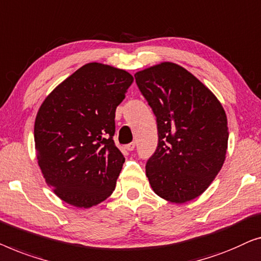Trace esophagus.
Returning a JSON list of instances; mask_svg holds the SVG:
<instances>
[{"mask_svg": "<svg viewBox=\"0 0 261 261\" xmlns=\"http://www.w3.org/2000/svg\"><path fill=\"white\" fill-rule=\"evenodd\" d=\"M135 148H136V143H135V142L129 143V144L125 145V149L129 150V151H132V150H134Z\"/></svg>", "mask_w": 261, "mask_h": 261, "instance_id": "34e87169", "label": "esophagus"}]
</instances>
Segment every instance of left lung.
Listing matches in <instances>:
<instances>
[{
	"mask_svg": "<svg viewBox=\"0 0 261 261\" xmlns=\"http://www.w3.org/2000/svg\"><path fill=\"white\" fill-rule=\"evenodd\" d=\"M135 79L159 131V144L145 166L151 188L170 202L195 199L225 162V110L199 79L172 62L137 72Z\"/></svg>",
	"mask_w": 261,
	"mask_h": 261,
	"instance_id": "left-lung-1",
	"label": "left lung"
}]
</instances>
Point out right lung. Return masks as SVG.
<instances>
[{
	"mask_svg": "<svg viewBox=\"0 0 261 261\" xmlns=\"http://www.w3.org/2000/svg\"><path fill=\"white\" fill-rule=\"evenodd\" d=\"M132 82L124 69L91 62L40 106L34 125L38 163L65 202L90 208L115 190L125 162L113 141L116 109Z\"/></svg>",
	"mask_w": 261,
	"mask_h": 261,
	"instance_id": "add662e5",
	"label": "right lung"
}]
</instances>
